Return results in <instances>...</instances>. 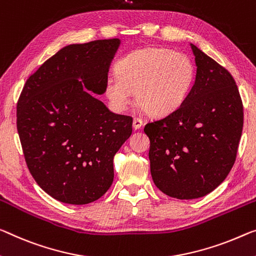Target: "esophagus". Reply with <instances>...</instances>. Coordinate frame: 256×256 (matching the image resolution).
Listing matches in <instances>:
<instances>
[{
	"label": "esophagus",
	"instance_id": "34e87169",
	"mask_svg": "<svg viewBox=\"0 0 256 256\" xmlns=\"http://www.w3.org/2000/svg\"><path fill=\"white\" fill-rule=\"evenodd\" d=\"M142 126H143V120L140 119V118H134L132 127L135 129H140Z\"/></svg>",
	"mask_w": 256,
	"mask_h": 256
}]
</instances>
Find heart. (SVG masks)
Returning <instances> with one entry per match:
<instances>
[{
  "label": "heart",
  "mask_w": 256,
  "mask_h": 256,
  "mask_svg": "<svg viewBox=\"0 0 256 256\" xmlns=\"http://www.w3.org/2000/svg\"><path fill=\"white\" fill-rule=\"evenodd\" d=\"M116 73L105 80V95L118 112L136 100L148 114L174 113L190 95L196 81V68L186 54L168 48H143L118 62Z\"/></svg>",
  "instance_id": "b5f03b06"
}]
</instances>
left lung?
Returning a JSON list of instances; mask_svg holds the SVG:
<instances>
[{
  "instance_id": "left-lung-1",
  "label": "left lung",
  "mask_w": 256,
  "mask_h": 256,
  "mask_svg": "<svg viewBox=\"0 0 256 256\" xmlns=\"http://www.w3.org/2000/svg\"><path fill=\"white\" fill-rule=\"evenodd\" d=\"M196 66L190 95L172 114L148 122L151 175L178 199L215 190L232 168L244 124L238 87L228 70L191 43Z\"/></svg>"
}]
</instances>
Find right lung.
<instances>
[{
  "label": "right lung",
  "instance_id": "1",
  "mask_svg": "<svg viewBox=\"0 0 256 256\" xmlns=\"http://www.w3.org/2000/svg\"><path fill=\"white\" fill-rule=\"evenodd\" d=\"M119 38L68 44L24 86L17 129L30 174L58 202L86 205L112 186L113 158L132 135V118L116 114L105 92Z\"/></svg>",
  "mask_w": 256,
  "mask_h": 256
}]
</instances>
